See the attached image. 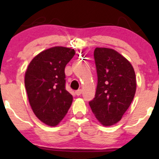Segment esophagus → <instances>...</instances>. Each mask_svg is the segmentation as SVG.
<instances>
[{"instance_id":"34e87169","label":"esophagus","mask_w":159,"mask_h":159,"mask_svg":"<svg viewBox=\"0 0 159 159\" xmlns=\"http://www.w3.org/2000/svg\"><path fill=\"white\" fill-rule=\"evenodd\" d=\"M81 93H82V90H81V89H79V90L75 91V94L77 95V96H80V95L81 94Z\"/></svg>"}]
</instances>
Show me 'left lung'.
Here are the masks:
<instances>
[{"label": "left lung", "mask_w": 159, "mask_h": 159, "mask_svg": "<svg viewBox=\"0 0 159 159\" xmlns=\"http://www.w3.org/2000/svg\"><path fill=\"white\" fill-rule=\"evenodd\" d=\"M98 83L95 98L89 102L95 116L105 126L121 120L136 91V78L130 62L111 48L94 51Z\"/></svg>", "instance_id": "obj_1"}]
</instances>
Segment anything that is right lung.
<instances>
[{"label": "right lung", "mask_w": 159, "mask_h": 159, "mask_svg": "<svg viewBox=\"0 0 159 159\" xmlns=\"http://www.w3.org/2000/svg\"><path fill=\"white\" fill-rule=\"evenodd\" d=\"M75 51L56 46L37 54L29 63L25 84L29 102L39 120L57 125L68 112L72 96L66 90L65 67Z\"/></svg>", "instance_id": "right-lung-1"}]
</instances>
